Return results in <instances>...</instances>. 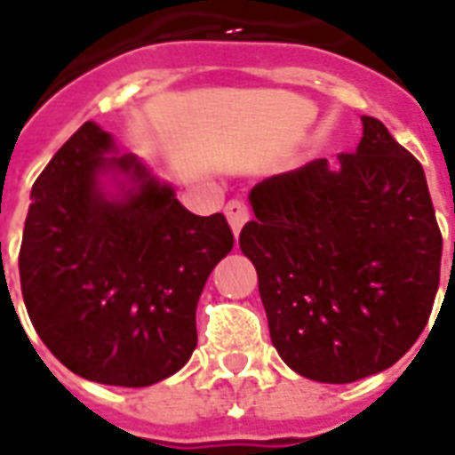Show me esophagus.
<instances>
[{
  "label": "esophagus",
  "mask_w": 455,
  "mask_h": 455,
  "mask_svg": "<svg viewBox=\"0 0 455 455\" xmlns=\"http://www.w3.org/2000/svg\"><path fill=\"white\" fill-rule=\"evenodd\" d=\"M224 214H227L228 224H231L235 235L241 234L243 224L251 220V210H248V204L243 203V200H228L227 207H224Z\"/></svg>",
  "instance_id": "34e87169"
}]
</instances>
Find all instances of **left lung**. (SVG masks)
Returning <instances> with one entry per match:
<instances>
[{"instance_id": "left-lung-1", "label": "left lung", "mask_w": 455, "mask_h": 455, "mask_svg": "<svg viewBox=\"0 0 455 455\" xmlns=\"http://www.w3.org/2000/svg\"><path fill=\"white\" fill-rule=\"evenodd\" d=\"M241 251L269 336L307 379L348 384L401 360L439 289L442 231L422 164L379 119L355 152L312 159L251 190Z\"/></svg>"}]
</instances>
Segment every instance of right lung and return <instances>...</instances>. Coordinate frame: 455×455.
<instances>
[{"instance_id":"right-lung-1","label":"right lung","mask_w":455,"mask_h":455,"mask_svg":"<svg viewBox=\"0 0 455 455\" xmlns=\"http://www.w3.org/2000/svg\"><path fill=\"white\" fill-rule=\"evenodd\" d=\"M112 135L85 121L37 176L19 252L35 331L71 372L109 387H150L197 346L204 282L234 248L224 214L197 217L133 155L104 157ZM134 186L114 198L99 176Z\"/></svg>"}]
</instances>
